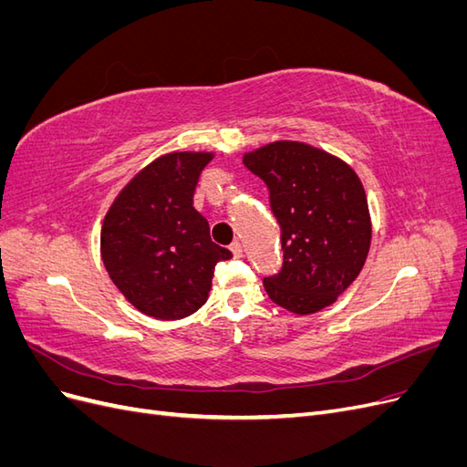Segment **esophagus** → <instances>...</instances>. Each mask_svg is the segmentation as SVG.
I'll use <instances>...</instances> for the list:
<instances>
[{
	"label": "esophagus",
	"instance_id": "esophagus-1",
	"mask_svg": "<svg viewBox=\"0 0 467 467\" xmlns=\"http://www.w3.org/2000/svg\"><path fill=\"white\" fill-rule=\"evenodd\" d=\"M230 249H232V253H234V257H237V259L244 257V247H242V244H239V242H234Z\"/></svg>",
	"mask_w": 467,
	"mask_h": 467
}]
</instances>
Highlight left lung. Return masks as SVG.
<instances>
[{
  "instance_id": "obj_1",
  "label": "left lung",
  "mask_w": 467,
  "mask_h": 467,
  "mask_svg": "<svg viewBox=\"0 0 467 467\" xmlns=\"http://www.w3.org/2000/svg\"><path fill=\"white\" fill-rule=\"evenodd\" d=\"M271 192L285 251L282 271L263 285L276 306L296 316L337 302L360 275L372 242L362 181L337 155L292 140L244 153Z\"/></svg>"
}]
</instances>
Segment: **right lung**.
Returning <instances> with one entry per match:
<instances>
[{"label":"right lung","mask_w":467,"mask_h":467,"mask_svg":"<svg viewBox=\"0 0 467 467\" xmlns=\"http://www.w3.org/2000/svg\"><path fill=\"white\" fill-rule=\"evenodd\" d=\"M212 151H171L138 171L101 225V259L120 294L144 316L175 321L206 300L218 261L232 253L210 239L192 206Z\"/></svg>","instance_id":"1"}]
</instances>
